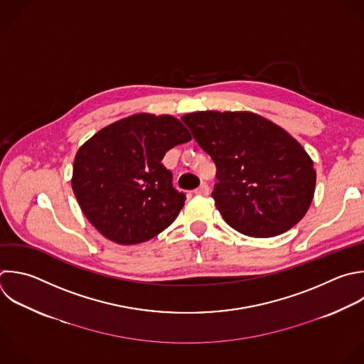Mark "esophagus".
I'll use <instances>...</instances> for the list:
<instances>
[{
    "mask_svg": "<svg viewBox=\"0 0 364 364\" xmlns=\"http://www.w3.org/2000/svg\"><path fill=\"white\" fill-rule=\"evenodd\" d=\"M195 193H196V195H200V196H206V195H209V186L205 185V183H202V185L195 191Z\"/></svg>",
    "mask_w": 364,
    "mask_h": 364,
    "instance_id": "esophagus-1",
    "label": "esophagus"
}]
</instances>
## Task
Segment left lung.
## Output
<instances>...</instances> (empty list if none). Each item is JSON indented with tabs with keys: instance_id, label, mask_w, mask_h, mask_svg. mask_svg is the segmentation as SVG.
I'll return each instance as SVG.
<instances>
[{
	"instance_id": "1",
	"label": "left lung",
	"mask_w": 364,
	"mask_h": 364,
	"mask_svg": "<svg viewBox=\"0 0 364 364\" xmlns=\"http://www.w3.org/2000/svg\"><path fill=\"white\" fill-rule=\"evenodd\" d=\"M218 169L212 198L225 222L252 237H273L303 219L316 171L282 127L249 111H198L181 118Z\"/></svg>"
}]
</instances>
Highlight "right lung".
Here are the masks:
<instances>
[{"label":"right lung","mask_w":364,"mask_h":364,"mask_svg":"<svg viewBox=\"0 0 364 364\" xmlns=\"http://www.w3.org/2000/svg\"><path fill=\"white\" fill-rule=\"evenodd\" d=\"M191 139L178 118L146 112L98 131L80 146L71 178L85 218L118 245H138L161 233L185 205L161 161Z\"/></svg>","instance_id":"obj_1"}]
</instances>
